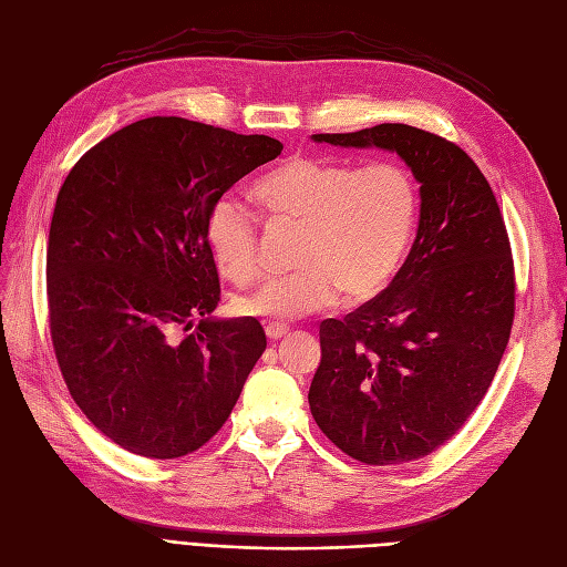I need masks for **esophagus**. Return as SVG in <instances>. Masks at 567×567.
Returning a JSON list of instances; mask_svg holds the SVG:
<instances>
[{
    "instance_id": "obj_1",
    "label": "esophagus",
    "mask_w": 567,
    "mask_h": 567,
    "mask_svg": "<svg viewBox=\"0 0 567 567\" xmlns=\"http://www.w3.org/2000/svg\"><path fill=\"white\" fill-rule=\"evenodd\" d=\"M265 333H267L269 340H281L288 333V329H286L284 323H267L265 326Z\"/></svg>"
}]
</instances>
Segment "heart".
<instances>
[{"mask_svg": "<svg viewBox=\"0 0 567 567\" xmlns=\"http://www.w3.org/2000/svg\"><path fill=\"white\" fill-rule=\"evenodd\" d=\"M265 213L296 221V271L269 277L238 293L234 312L300 319L379 293L398 271L416 229L421 194L411 169L394 161L357 167L331 158L293 156L257 179ZM205 241L221 277L244 284L262 262L260 221L234 196L213 203Z\"/></svg>", "mask_w": 567, "mask_h": 567, "instance_id": "obj_1", "label": "heart"}]
</instances>
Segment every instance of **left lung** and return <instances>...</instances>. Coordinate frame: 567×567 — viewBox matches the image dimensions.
Segmentation results:
<instances>
[{
	"mask_svg": "<svg viewBox=\"0 0 567 567\" xmlns=\"http://www.w3.org/2000/svg\"><path fill=\"white\" fill-rule=\"evenodd\" d=\"M315 142L392 151L421 184L416 241L381 296L319 326L317 425L369 466L423 458L483 402L508 346L516 279L492 186L456 144L383 123Z\"/></svg>",
	"mask_w": 567,
	"mask_h": 567,
	"instance_id": "1",
	"label": "left lung"
}]
</instances>
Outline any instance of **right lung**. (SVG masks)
I'll use <instances>...</instances> for the list:
<instances>
[{
  "mask_svg": "<svg viewBox=\"0 0 567 567\" xmlns=\"http://www.w3.org/2000/svg\"><path fill=\"white\" fill-rule=\"evenodd\" d=\"M281 148L265 134L156 115L106 136L68 173L47 248L51 342L82 414L123 450H200L262 357L260 321L210 317L219 277L205 219ZM194 318L192 334L172 336Z\"/></svg>",
  "mask_w": 567,
  "mask_h": 567,
  "instance_id": "1",
  "label": "right lung"
}]
</instances>
